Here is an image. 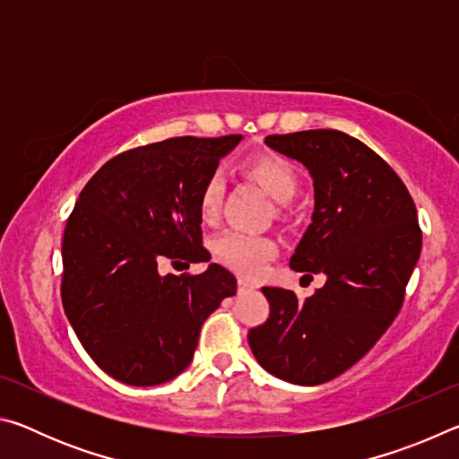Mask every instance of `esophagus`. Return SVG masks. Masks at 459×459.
Here are the masks:
<instances>
[{"label":"esophagus","mask_w":459,"mask_h":459,"mask_svg":"<svg viewBox=\"0 0 459 459\" xmlns=\"http://www.w3.org/2000/svg\"><path fill=\"white\" fill-rule=\"evenodd\" d=\"M237 283H238V291H255V290H257V285L248 281V279H243V277H238Z\"/></svg>","instance_id":"1"}]
</instances>
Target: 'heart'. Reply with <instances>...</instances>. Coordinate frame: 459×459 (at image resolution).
<instances>
[{"mask_svg":"<svg viewBox=\"0 0 459 459\" xmlns=\"http://www.w3.org/2000/svg\"><path fill=\"white\" fill-rule=\"evenodd\" d=\"M245 172L257 180L277 202H290L298 192V172L281 155L255 153L245 160ZM224 196V176L214 169L208 174L198 190V212L204 221H212L219 214ZM277 251L275 240L265 235H253L238 229L221 232L212 240V253L224 267L237 271L240 275H259L265 263Z\"/></svg>","mask_w":459,"mask_h":459,"instance_id":"heart-1","label":"heart"}]
</instances>
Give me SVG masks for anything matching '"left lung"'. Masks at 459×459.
<instances>
[{"instance_id": "1", "label": "left lung", "mask_w": 459, "mask_h": 459, "mask_svg": "<svg viewBox=\"0 0 459 459\" xmlns=\"http://www.w3.org/2000/svg\"><path fill=\"white\" fill-rule=\"evenodd\" d=\"M265 143L304 164L316 208L290 267L325 285L298 301L263 287L265 324L248 330L255 359L293 385H322L359 362L397 317L421 253V229L407 186L360 139L336 129L267 135Z\"/></svg>"}]
</instances>
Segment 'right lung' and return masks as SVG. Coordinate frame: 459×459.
I'll return each instance as SVG.
<instances>
[{
	"label": "right lung",
	"instance_id": "add662e5",
	"mask_svg": "<svg viewBox=\"0 0 459 459\" xmlns=\"http://www.w3.org/2000/svg\"><path fill=\"white\" fill-rule=\"evenodd\" d=\"M240 135L169 137L115 155L84 186L62 238V306L84 351L134 386L172 380L188 367L200 328L237 279L160 275V261L190 267L202 247L198 190Z\"/></svg>",
	"mask_w": 459,
	"mask_h": 459
}]
</instances>
